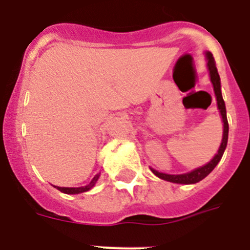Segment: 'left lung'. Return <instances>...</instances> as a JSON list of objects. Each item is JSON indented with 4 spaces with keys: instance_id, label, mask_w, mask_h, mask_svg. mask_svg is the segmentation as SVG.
Wrapping results in <instances>:
<instances>
[{
    "instance_id": "1",
    "label": "left lung",
    "mask_w": 250,
    "mask_h": 250,
    "mask_svg": "<svg viewBox=\"0 0 250 250\" xmlns=\"http://www.w3.org/2000/svg\"><path fill=\"white\" fill-rule=\"evenodd\" d=\"M205 58H207L208 63L207 68L209 71L210 76V82L212 84V88H214L215 98L217 101V110H219L220 116H221L222 123H224V132H222V140L221 144H220L219 150H217L216 154L214 155L211 160H210L208 164L203 165V166L197 167V168L192 169L190 172H187V173H179V174H169V173H164V172H159L155 168L150 167L152 173L155 174L159 178L164 179V181L172 182V183L177 184H194L200 182L202 179H204L212 169L216 167V165L219 164L220 160H221L222 155H224L225 150L227 146V140H229V122H227V115H226V106H225L224 98H222L221 93V81H220V76L217 73L216 64H215L214 57H212V53L209 51H205Z\"/></svg>"
}]
</instances>
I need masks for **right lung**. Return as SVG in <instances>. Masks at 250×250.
<instances>
[{"instance_id":"add662e5","label":"right lung","mask_w":250,"mask_h":250,"mask_svg":"<svg viewBox=\"0 0 250 250\" xmlns=\"http://www.w3.org/2000/svg\"><path fill=\"white\" fill-rule=\"evenodd\" d=\"M100 174L101 173L95 174V176H94V178L90 181V183H88L86 186H84V187H57V186H53V187H55V188H57L60 192L64 193V194H81V193L88 192V190H90L91 188L95 186L96 182H98V179L100 178Z\"/></svg>"}]
</instances>
